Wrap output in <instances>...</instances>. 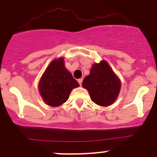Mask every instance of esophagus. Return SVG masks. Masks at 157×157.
Segmentation results:
<instances>
[{"label": "esophagus", "mask_w": 157, "mask_h": 157, "mask_svg": "<svg viewBox=\"0 0 157 157\" xmlns=\"http://www.w3.org/2000/svg\"><path fill=\"white\" fill-rule=\"evenodd\" d=\"M77 81H78L79 84L81 86L82 85V82H83V80H82V79H78V80H77Z\"/></svg>", "instance_id": "obj_1"}]
</instances>
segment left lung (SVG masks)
Listing matches in <instances>:
<instances>
[{"instance_id":"8db88e82","label":"left lung","mask_w":157,"mask_h":157,"mask_svg":"<svg viewBox=\"0 0 157 157\" xmlns=\"http://www.w3.org/2000/svg\"><path fill=\"white\" fill-rule=\"evenodd\" d=\"M83 87L87 89L93 102L100 106L114 103L120 91L121 83L106 61L92 66L90 75L83 79Z\"/></svg>"}]
</instances>
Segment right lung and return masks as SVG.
Here are the masks:
<instances>
[{"mask_svg":"<svg viewBox=\"0 0 157 157\" xmlns=\"http://www.w3.org/2000/svg\"><path fill=\"white\" fill-rule=\"evenodd\" d=\"M79 83L64 66L63 59L52 61L39 82V92L44 101L50 106L61 105L68 99L71 90Z\"/></svg>","mask_w":157,"mask_h":157,"instance_id":"obj_1","label":"right lung"}]
</instances>
